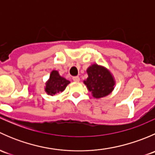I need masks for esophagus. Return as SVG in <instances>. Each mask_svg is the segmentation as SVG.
<instances>
[{"label": "esophagus", "instance_id": "34e87169", "mask_svg": "<svg viewBox=\"0 0 155 155\" xmlns=\"http://www.w3.org/2000/svg\"><path fill=\"white\" fill-rule=\"evenodd\" d=\"M73 80L74 81V82H79L80 79H79V76H73Z\"/></svg>", "mask_w": 155, "mask_h": 155}]
</instances>
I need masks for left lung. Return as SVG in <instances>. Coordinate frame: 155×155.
I'll list each match as a JSON object with an SVG mask.
<instances>
[{
  "mask_svg": "<svg viewBox=\"0 0 155 155\" xmlns=\"http://www.w3.org/2000/svg\"><path fill=\"white\" fill-rule=\"evenodd\" d=\"M87 73L88 77L84 83L94 97H104L112 91L115 82L107 68L94 64L87 69Z\"/></svg>",
  "mask_w": 155,
  "mask_h": 155,
  "instance_id": "left-lung-1",
  "label": "left lung"
}]
</instances>
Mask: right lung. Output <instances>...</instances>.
I'll return each mask as SVG.
<instances>
[{
    "mask_svg": "<svg viewBox=\"0 0 155 155\" xmlns=\"http://www.w3.org/2000/svg\"><path fill=\"white\" fill-rule=\"evenodd\" d=\"M70 82V81L61 76L57 70H52L50 74L49 79L46 83L45 91L48 94L53 96L55 94L64 91Z\"/></svg>",
    "mask_w": 155,
    "mask_h": 155,
    "instance_id": "obj_1",
    "label": "right lung"
}]
</instances>
